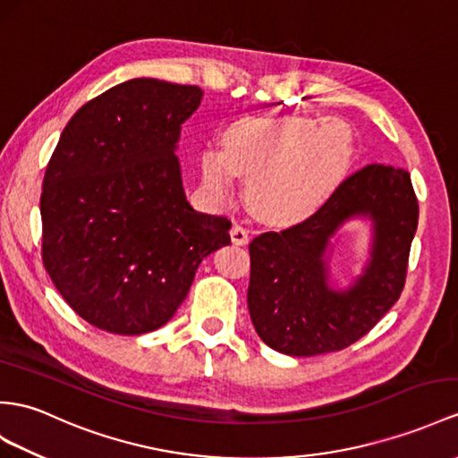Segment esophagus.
I'll use <instances>...</instances> for the list:
<instances>
[{"label":"esophagus","instance_id":"1","mask_svg":"<svg viewBox=\"0 0 458 458\" xmlns=\"http://www.w3.org/2000/svg\"><path fill=\"white\" fill-rule=\"evenodd\" d=\"M231 241L237 247H244L249 242V229H244L242 225H233L231 227Z\"/></svg>","mask_w":458,"mask_h":458}]
</instances>
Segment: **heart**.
<instances>
[{"instance_id": "b5f03b06", "label": "heart", "mask_w": 458, "mask_h": 458, "mask_svg": "<svg viewBox=\"0 0 458 458\" xmlns=\"http://www.w3.org/2000/svg\"><path fill=\"white\" fill-rule=\"evenodd\" d=\"M223 151L199 155L208 196L225 198L247 178V202L270 223L307 219L327 202L352 161V130L340 118H241L221 136Z\"/></svg>"}]
</instances>
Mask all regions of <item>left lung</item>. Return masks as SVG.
I'll use <instances>...</instances> for the list:
<instances>
[{
  "label": "left lung",
  "mask_w": 458,
  "mask_h": 458,
  "mask_svg": "<svg viewBox=\"0 0 458 458\" xmlns=\"http://www.w3.org/2000/svg\"><path fill=\"white\" fill-rule=\"evenodd\" d=\"M370 221L362 272L348 284L331 276V254L345 222ZM418 199L404 169L369 165L342 182L313 217L250 244L249 310L272 350L309 358L365 336L403 293Z\"/></svg>",
  "instance_id": "left-lung-1"
}]
</instances>
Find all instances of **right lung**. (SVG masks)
I'll return each instance as SVG.
<instances>
[{
    "mask_svg": "<svg viewBox=\"0 0 458 458\" xmlns=\"http://www.w3.org/2000/svg\"><path fill=\"white\" fill-rule=\"evenodd\" d=\"M194 85L138 77L89 100L44 174L42 260L77 315L136 336L181 307L199 262L231 242V221L188 204L176 157Z\"/></svg>",
    "mask_w": 458,
    "mask_h": 458,
    "instance_id": "1",
    "label": "right lung"
}]
</instances>
